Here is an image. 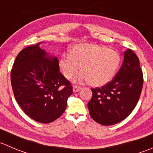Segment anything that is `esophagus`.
I'll list each match as a JSON object with an SVG mask.
<instances>
[{
	"instance_id": "1",
	"label": "esophagus",
	"mask_w": 153,
	"mask_h": 153,
	"mask_svg": "<svg viewBox=\"0 0 153 153\" xmlns=\"http://www.w3.org/2000/svg\"><path fill=\"white\" fill-rule=\"evenodd\" d=\"M81 89V87H80V86H77V85L73 86V92H75V93L78 92Z\"/></svg>"
}]
</instances>
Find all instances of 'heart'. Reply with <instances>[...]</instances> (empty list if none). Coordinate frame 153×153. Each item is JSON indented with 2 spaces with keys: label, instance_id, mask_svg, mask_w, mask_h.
I'll use <instances>...</instances> for the list:
<instances>
[{
  "label": "heart",
  "instance_id": "obj_1",
  "mask_svg": "<svg viewBox=\"0 0 153 153\" xmlns=\"http://www.w3.org/2000/svg\"><path fill=\"white\" fill-rule=\"evenodd\" d=\"M69 53L63 54L59 61L65 78L71 79L81 67L82 72L75 77V81H88L94 87L110 82L120 65L119 53L102 45L79 44L72 47Z\"/></svg>",
  "mask_w": 153,
  "mask_h": 153
}]
</instances>
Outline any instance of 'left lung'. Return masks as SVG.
<instances>
[{"label":"left lung","mask_w":153,"mask_h":153,"mask_svg":"<svg viewBox=\"0 0 153 153\" xmlns=\"http://www.w3.org/2000/svg\"><path fill=\"white\" fill-rule=\"evenodd\" d=\"M143 84L138 57L128 49L124 52L123 63L115 78L102 87L91 89L93 96L87 105L90 117L103 126L121 122L135 108Z\"/></svg>","instance_id":"left-lung-1"}]
</instances>
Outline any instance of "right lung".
Listing matches in <instances>:
<instances>
[{
	"label": "right lung",
	"mask_w": 153,
	"mask_h": 153,
	"mask_svg": "<svg viewBox=\"0 0 153 153\" xmlns=\"http://www.w3.org/2000/svg\"><path fill=\"white\" fill-rule=\"evenodd\" d=\"M38 43L19 53L11 70L16 102L34 120L49 123L61 116L72 94L71 83L59 71V60Z\"/></svg>",
	"instance_id": "obj_1"
}]
</instances>
